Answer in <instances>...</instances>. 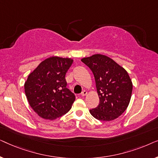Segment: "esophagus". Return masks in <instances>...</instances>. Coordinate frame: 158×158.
<instances>
[{
    "instance_id": "1",
    "label": "esophagus",
    "mask_w": 158,
    "mask_h": 158,
    "mask_svg": "<svg viewBox=\"0 0 158 158\" xmlns=\"http://www.w3.org/2000/svg\"><path fill=\"white\" fill-rule=\"evenodd\" d=\"M86 95H87V91H86V90H83V91L81 93L82 96H86Z\"/></svg>"
}]
</instances>
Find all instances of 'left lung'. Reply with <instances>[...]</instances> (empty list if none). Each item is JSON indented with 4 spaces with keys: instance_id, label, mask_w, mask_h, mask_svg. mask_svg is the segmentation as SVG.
<instances>
[{
    "instance_id": "1",
    "label": "left lung",
    "mask_w": 158,
    "mask_h": 158,
    "mask_svg": "<svg viewBox=\"0 0 158 158\" xmlns=\"http://www.w3.org/2000/svg\"><path fill=\"white\" fill-rule=\"evenodd\" d=\"M81 61L94 73L99 104L90 113L96 119H116L128 107L132 93V82L126 70L107 56L96 54Z\"/></svg>"
}]
</instances>
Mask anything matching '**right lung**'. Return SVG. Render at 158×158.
<instances>
[{
    "instance_id": "1",
    "label": "right lung",
    "mask_w": 158,
    "mask_h": 158,
    "mask_svg": "<svg viewBox=\"0 0 158 158\" xmlns=\"http://www.w3.org/2000/svg\"><path fill=\"white\" fill-rule=\"evenodd\" d=\"M73 62L71 58L49 57L28 76L26 96L30 106L42 118L56 119L72 107L75 96L66 88L65 75Z\"/></svg>"
}]
</instances>
